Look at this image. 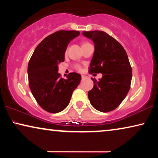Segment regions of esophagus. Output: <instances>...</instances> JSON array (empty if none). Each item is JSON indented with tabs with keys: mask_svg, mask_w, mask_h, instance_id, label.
Returning <instances> with one entry per match:
<instances>
[{
	"mask_svg": "<svg viewBox=\"0 0 158 158\" xmlns=\"http://www.w3.org/2000/svg\"><path fill=\"white\" fill-rule=\"evenodd\" d=\"M86 78H88L87 76H85V75H82V80H85Z\"/></svg>",
	"mask_w": 158,
	"mask_h": 158,
	"instance_id": "1",
	"label": "esophagus"
}]
</instances>
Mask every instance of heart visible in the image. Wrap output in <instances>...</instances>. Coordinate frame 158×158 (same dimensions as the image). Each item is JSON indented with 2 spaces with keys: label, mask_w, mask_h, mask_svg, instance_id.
I'll use <instances>...</instances> for the list:
<instances>
[{
  "label": "heart",
  "mask_w": 158,
  "mask_h": 158,
  "mask_svg": "<svg viewBox=\"0 0 158 158\" xmlns=\"http://www.w3.org/2000/svg\"><path fill=\"white\" fill-rule=\"evenodd\" d=\"M76 68L77 69V70H81V68H80V66H76Z\"/></svg>",
  "instance_id": "heart-1"
}]
</instances>
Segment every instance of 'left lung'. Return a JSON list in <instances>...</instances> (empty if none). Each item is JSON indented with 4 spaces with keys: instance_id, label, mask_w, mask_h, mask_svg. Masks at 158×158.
Here are the masks:
<instances>
[{
    "instance_id": "left-lung-1",
    "label": "left lung",
    "mask_w": 158,
    "mask_h": 158,
    "mask_svg": "<svg viewBox=\"0 0 158 158\" xmlns=\"http://www.w3.org/2000/svg\"><path fill=\"white\" fill-rule=\"evenodd\" d=\"M83 34L94 43L89 73L102 74L99 81L91 78L94 88L88 94L90 104L99 111H113L130 89L132 71L128 56L122 44L104 31H83Z\"/></svg>"
}]
</instances>
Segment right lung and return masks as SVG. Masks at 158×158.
<instances>
[{
  "label": "right lung",
  "instance_id": "add662e5",
  "mask_svg": "<svg viewBox=\"0 0 158 158\" xmlns=\"http://www.w3.org/2000/svg\"><path fill=\"white\" fill-rule=\"evenodd\" d=\"M79 34L78 31L61 30L47 36L36 47L28 64L31 94L38 104L49 113H58L68 106L81 81L78 73H69L64 79L58 73V64L64 62L68 44Z\"/></svg>",
  "mask_w": 158,
  "mask_h": 158
}]
</instances>
